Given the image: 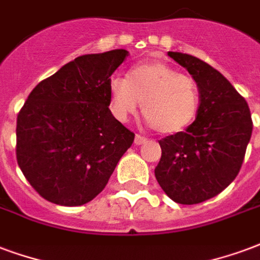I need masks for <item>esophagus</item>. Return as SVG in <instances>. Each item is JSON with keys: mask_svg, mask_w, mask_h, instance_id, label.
<instances>
[{"mask_svg": "<svg viewBox=\"0 0 260 260\" xmlns=\"http://www.w3.org/2000/svg\"><path fill=\"white\" fill-rule=\"evenodd\" d=\"M146 142V138L142 135H136L135 136V145H143Z\"/></svg>", "mask_w": 260, "mask_h": 260, "instance_id": "34e87169", "label": "esophagus"}]
</instances>
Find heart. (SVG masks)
<instances>
[{
	"label": "heart",
	"instance_id": "b5f03b06",
	"mask_svg": "<svg viewBox=\"0 0 260 260\" xmlns=\"http://www.w3.org/2000/svg\"><path fill=\"white\" fill-rule=\"evenodd\" d=\"M111 114L121 122L134 115L142 103V114L159 134L172 135L193 124L199 114L201 93L193 77L180 74L159 61L132 66L125 78L109 81Z\"/></svg>",
	"mask_w": 260,
	"mask_h": 260
}]
</instances>
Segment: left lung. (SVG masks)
<instances>
[{
    "label": "left lung",
    "instance_id": "1",
    "mask_svg": "<svg viewBox=\"0 0 260 260\" xmlns=\"http://www.w3.org/2000/svg\"><path fill=\"white\" fill-rule=\"evenodd\" d=\"M197 81L199 114L184 132L159 140L157 182L175 203L191 205L218 196L236 179L252 135L251 111L243 96L208 63L168 52Z\"/></svg>",
    "mask_w": 260,
    "mask_h": 260
}]
</instances>
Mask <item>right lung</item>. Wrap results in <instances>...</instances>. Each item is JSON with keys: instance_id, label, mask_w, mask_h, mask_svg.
Listing matches in <instances>:
<instances>
[{"instance_id": "obj_1", "label": "right lung", "mask_w": 260, "mask_h": 260, "mask_svg": "<svg viewBox=\"0 0 260 260\" xmlns=\"http://www.w3.org/2000/svg\"><path fill=\"white\" fill-rule=\"evenodd\" d=\"M126 56L125 49L82 55L30 92L17 114L16 158L42 199L89 203L134 143L109 109L110 77Z\"/></svg>"}]
</instances>
